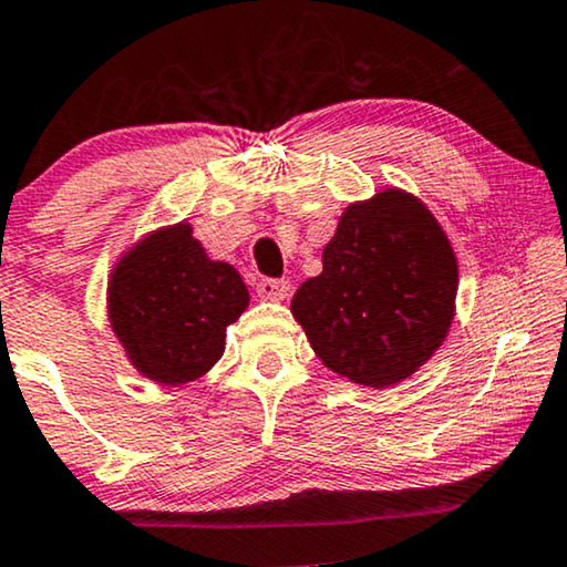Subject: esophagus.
Here are the masks:
<instances>
[{"label":"esophagus","mask_w":567,"mask_h":567,"mask_svg":"<svg viewBox=\"0 0 567 567\" xmlns=\"http://www.w3.org/2000/svg\"><path fill=\"white\" fill-rule=\"evenodd\" d=\"M257 292L265 300H285L290 295V282L277 280V277H261L257 282Z\"/></svg>","instance_id":"34e87169"}]
</instances>
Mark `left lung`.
<instances>
[{
	"label": "left lung",
	"instance_id": "8db88e82",
	"mask_svg": "<svg viewBox=\"0 0 567 567\" xmlns=\"http://www.w3.org/2000/svg\"><path fill=\"white\" fill-rule=\"evenodd\" d=\"M454 295L457 261L440 223L393 189L347 207L323 272L298 287L292 316L329 370L385 388L440 349Z\"/></svg>",
	"mask_w": 567,
	"mask_h": 567
}]
</instances>
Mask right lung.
Wrapping results in <instances>:
<instances>
[{
  "label": "right lung",
  "instance_id": "1",
  "mask_svg": "<svg viewBox=\"0 0 567 567\" xmlns=\"http://www.w3.org/2000/svg\"><path fill=\"white\" fill-rule=\"evenodd\" d=\"M249 292L226 261H210L189 226L158 230L127 254L110 282V321L133 364L151 380L200 378L226 349V326Z\"/></svg>",
  "mask_w": 567,
  "mask_h": 567
}]
</instances>
